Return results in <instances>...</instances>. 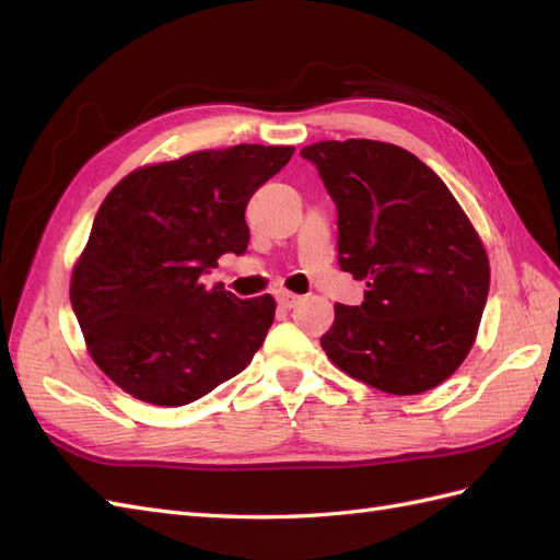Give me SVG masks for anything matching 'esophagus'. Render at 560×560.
Here are the masks:
<instances>
[{"label": "esophagus", "instance_id": "1", "mask_svg": "<svg viewBox=\"0 0 560 560\" xmlns=\"http://www.w3.org/2000/svg\"><path fill=\"white\" fill-rule=\"evenodd\" d=\"M276 299H278L280 306H282V308H287V311L294 308L296 303L301 301V296H299V294H292V292H278V294H276Z\"/></svg>", "mask_w": 560, "mask_h": 560}]
</instances>
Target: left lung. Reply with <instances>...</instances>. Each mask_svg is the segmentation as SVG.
<instances>
[{
    "label": "left lung",
    "mask_w": 560,
    "mask_h": 560,
    "mask_svg": "<svg viewBox=\"0 0 560 560\" xmlns=\"http://www.w3.org/2000/svg\"><path fill=\"white\" fill-rule=\"evenodd\" d=\"M338 212V266L366 282L362 306L336 303L327 358L389 395L444 383L477 338L490 268L448 186L401 147L374 140L301 149Z\"/></svg>",
    "instance_id": "left-lung-1"
}]
</instances>
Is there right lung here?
Segmentation results:
<instances>
[{"mask_svg": "<svg viewBox=\"0 0 560 560\" xmlns=\"http://www.w3.org/2000/svg\"><path fill=\"white\" fill-rule=\"evenodd\" d=\"M292 154L261 144L196 151L140 167L103 200L70 299L91 358L128 395L184 406L261 348L273 296L238 299L200 276L247 249V202Z\"/></svg>", "mask_w": 560, "mask_h": 560, "instance_id": "1", "label": "right lung"}]
</instances>
